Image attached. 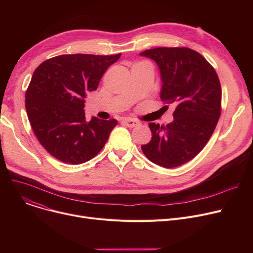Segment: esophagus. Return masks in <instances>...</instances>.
Returning a JSON list of instances; mask_svg holds the SVG:
<instances>
[{
	"mask_svg": "<svg viewBox=\"0 0 253 253\" xmlns=\"http://www.w3.org/2000/svg\"><path fill=\"white\" fill-rule=\"evenodd\" d=\"M123 124L129 128H133V127L139 125V122L133 119H125V120H123Z\"/></svg>",
	"mask_w": 253,
	"mask_h": 253,
	"instance_id": "1",
	"label": "esophagus"
}]
</instances>
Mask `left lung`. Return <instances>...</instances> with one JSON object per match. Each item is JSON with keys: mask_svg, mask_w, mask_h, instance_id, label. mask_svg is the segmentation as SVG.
Instances as JSON below:
<instances>
[{"mask_svg": "<svg viewBox=\"0 0 253 253\" xmlns=\"http://www.w3.org/2000/svg\"><path fill=\"white\" fill-rule=\"evenodd\" d=\"M140 55L160 69L162 101L176 104L171 123L149 124L153 136L141 150L159 166H180L203 150L216 127L221 112L218 76L200 53L187 47H159Z\"/></svg>", "mask_w": 253, "mask_h": 253, "instance_id": "obj_1", "label": "left lung"}]
</instances>
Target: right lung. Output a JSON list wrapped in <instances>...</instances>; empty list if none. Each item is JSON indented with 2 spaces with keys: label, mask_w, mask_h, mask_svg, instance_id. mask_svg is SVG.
<instances>
[{
  "label": "right lung",
  "mask_w": 253,
  "mask_h": 253,
  "mask_svg": "<svg viewBox=\"0 0 253 253\" xmlns=\"http://www.w3.org/2000/svg\"><path fill=\"white\" fill-rule=\"evenodd\" d=\"M120 56L63 54L34 72L25 92L26 113L38 140L57 160L82 164L104 147L118 121L92 117L88 122L84 102Z\"/></svg>",
  "instance_id": "add662e5"
}]
</instances>
